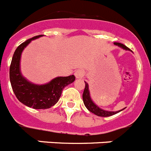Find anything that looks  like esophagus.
<instances>
[{
  "label": "esophagus",
  "instance_id": "obj_1",
  "mask_svg": "<svg viewBox=\"0 0 151 151\" xmlns=\"http://www.w3.org/2000/svg\"><path fill=\"white\" fill-rule=\"evenodd\" d=\"M85 76V72L82 69H78L77 71L75 72V76L77 78H82Z\"/></svg>",
  "mask_w": 151,
  "mask_h": 151
}]
</instances>
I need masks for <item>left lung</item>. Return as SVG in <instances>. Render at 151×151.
Masks as SVG:
<instances>
[{
	"label": "left lung",
	"mask_w": 151,
	"mask_h": 151,
	"mask_svg": "<svg viewBox=\"0 0 151 151\" xmlns=\"http://www.w3.org/2000/svg\"><path fill=\"white\" fill-rule=\"evenodd\" d=\"M114 44L117 45V46H119L121 47H122L123 49L126 50H130V49L128 47L125 46V45L122 44V43H120V42H114ZM85 89L84 91H83V94H82V99H83V102H84L85 106L87 108L89 111L92 112L93 114H96L97 116H100V117H109V116H111L113 114H115L117 113L120 112L121 111H105L101 109L100 108L97 106V105L94 104V102L91 101V98H90L89 95V91H88V84L85 82Z\"/></svg>",
	"instance_id": "1"
}]
</instances>
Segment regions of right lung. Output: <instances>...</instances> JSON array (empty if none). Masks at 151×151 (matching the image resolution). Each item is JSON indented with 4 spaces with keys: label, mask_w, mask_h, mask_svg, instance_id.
I'll use <instances>...</instances> for the list:
<instances>
[{
    "label": "right lung",
    "mask_w": 151,
    "mask_h": 151,
    "mask_svg": "<svg viewBox=\"0 0 151 151\" xmlns=\"http://www.w3.org/2000/svg\"><path fill=\"white\" fill-rule=\"evenodd\" d=\"M42 36L33 37L18 46L14 52L10 66V81L17 99L24 105L34 109H46L53 106L59 101L63 88L76 79L74 75L57 77L47 84L38 86L32 84L22 76L20 71L22 51L30 41Z\"/></svg>",
    "instance_id": "right-lung-1"
}]
</instances>
